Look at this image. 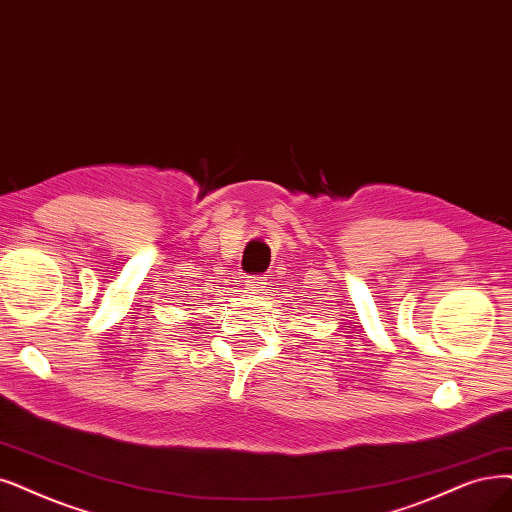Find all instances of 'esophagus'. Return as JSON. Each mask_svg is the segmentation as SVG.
<instances>
[{
  "label": "esophagus",
  "instance_id": "34e87169",
  "mask_svg": "<svg viewBox=\"0 0 512 512\" xmlns=\"http://www.w3.org/2000/svg\"><path fill=\"white\" fill-rule=\"evenodd\" d=\"M246 289H249V293H253V295H259V293H263L266 291V285H268V278L266 276H246Z\"/></svg>",
  "mask_w": 512,
  "mask_h": 512
}]
</instances>
